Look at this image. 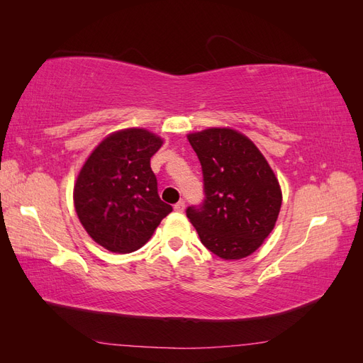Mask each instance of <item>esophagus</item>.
I'll use <instances>...</instances> for the list:
<instances>
[{
    "label": "esophagus",
    "mask_w": 363,
    "mask_h": 363,
    "mask_svg": "<svg viewBox=\"0 0 363 363\" xmlns=\"http://www.w3.org/2000/svg\"><path fill=\"white\" fill-rule=\"evenodd\" d=\"M174 211H175V212H180V213H182V212L184 211V201L182 200V201H179L177 204H175V206H174Z\"/></svg>",
    "instance_id": "obj_1"
}]
</instances>
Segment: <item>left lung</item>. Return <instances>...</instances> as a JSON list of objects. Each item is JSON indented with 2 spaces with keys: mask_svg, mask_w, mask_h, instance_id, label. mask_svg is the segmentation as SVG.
I'll list each match as a JSON object with an SVG mask.
<instances>
[{
  "mask_svg": "<svg viewBox=\"0 0 363 363\" xmlns=\"http://www.w3.org/2000/svg\"><path fill=\"white\" fill-rule=\"evenodd\" d=\"M203 171L204 200L186 216L203 245L225 260L255 252L276 225L281 191L252 142L232 128L188 136Z\"/></svg>",
  "mask_w": 363,
  "mask_h": 363,
  "instance_id": "8db88e82",
  "label": "left lung"
}]
</instances>
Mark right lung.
Listing matches in <instances>:
<instances>
[{"mask_svg":"<svg viewBox=\"0 0 363 363\" xmlns=\"http://www.w3.org/2000/svg\"><path fill=\"white\" fill-rule=\"evenodd\" d=\"M162 139L144 128L106 138L86 160L74 188V204L86 232L108 251L131 252L144 245L172 212L157 192L150 167Z\"/></svg>","mask_w":363,"mask_h":363,"instance_id":"add662e5","label":"right lung"}]
</instances>
